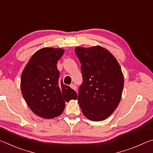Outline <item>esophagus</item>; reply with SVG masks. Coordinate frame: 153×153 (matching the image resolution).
<instances>
[{"mask_svg":"<svg viewBox=\"0 0 153 153\" xmlns=\"http://www.w3.org/2000/svg\"><path fill=\"white\" fill-rule=\"evenodd\" d=\"M70 87H71V88L74 89V90H76V89H77V87H76V85H75L74 84H70Z\"/></svg>","mask_w":153,"mask_h":153,"instance_id":"1","label":"esophagus"}]
</instances>
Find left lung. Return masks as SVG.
<instances>
[{
	"instance_id": "1",
	"label": "left lung",
	"mask_w": 153,
	"mask_h": 153,
	"mask_svg": "<svg viewBox=\"0 0 153 153\" xmlns=\"http://www.w3.org/2000/svg\"><path fill=\"white\" fill-rule=\"evenodd\" d=\"M83 83L78 100L84 116L94 121L108 118L117 108L124 85L123 75L117 59L101 46H77Z\"/></svg>"
}]
</instances>
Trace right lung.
<instances>
[{
  "label": "right lung",
  "instance_id": "obj_1",
  "mask_svg": "<svg viewBox=\"0 0 153 153\" xmlns=\"http://www.w3.org/2000/svg\"><path fill=\"white\" fill-rule=\"evenodd\" d=\"M64 49L45 47L36 52L22 74L21 90L33 113L45 119L58 117L63 112L65 102L77 99L70 87L59 82L57 61Z\"/></svg>",
  "mask_w": 153,
  "mask_h": 153
}]
</instances>
